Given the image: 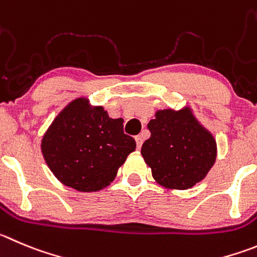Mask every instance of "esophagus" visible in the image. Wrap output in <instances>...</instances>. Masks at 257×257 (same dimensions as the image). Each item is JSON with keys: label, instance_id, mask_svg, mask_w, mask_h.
<instances>
[{"label": "esophagus", "instance_id": "34e87169", "mask_svg": "<svg viewBox=\"0 0 257 257\" xmlns=\"http://www.w3.org/2000/svg\"><path fill=\"white\" fill-rule=\"evenodd\" d=\"M136 143H137V148H138V150H141V147H142V145H143L142 136H137L136 137Z\"/></svg>", "mask_w": 257, "mask_h": 257}]
</instances>
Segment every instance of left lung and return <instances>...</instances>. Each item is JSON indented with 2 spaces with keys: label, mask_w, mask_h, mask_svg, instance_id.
Wrapping results in <instances>:
<instances>
[{
  "label": "left lung",
  "mask_w": 257,
  "mask_h": 257,
  "mask_svg": "<svg viewBox=\"0 0 257 257\" xmlns=\"http://www.w3.org/2000/svg\"><path fill=\"white\" fill-rule=\"evenodd\" d=\"M147 126L151 137L141 153L158 184L186 190L207 176L215 162L217 145L189 110H160Z\"/></svg>",
  "instance_id": "obj_1"
}]
</instances>
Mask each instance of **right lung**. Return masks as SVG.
Returning a JSON list of instances; mask_svg holds the SVG:
<instances>
[{"label":"right lung","mask_w":257,"mask_h":257,"mask_svg":"<svg viewBox=\"0 0 257 257\" xmlns=\"http://www.w3.org/2000/svg\"><path fill=\"white\" fill-rule=\"evenodd\" d=\"M136 141L124 133L123 119H111L87 100L67 105L44 134L42 152L57 179L78 191H97L109 185Z\"/></svg>","instance_id":"right-lung-1"}]
</instances>
